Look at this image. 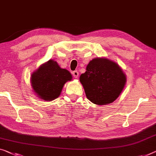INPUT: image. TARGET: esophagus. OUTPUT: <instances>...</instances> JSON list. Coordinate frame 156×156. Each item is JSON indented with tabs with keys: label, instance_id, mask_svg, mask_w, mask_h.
I'll use <instances>...</instances> for the list:
<instances>
[{
	"label": "esophagus",
	"instance_id": "1",
	"mask_svg": "<svg viewBox=\"0 0 156 156\" xmlns=\"http://www.w3.org/2000/svg\"><path fill=\"white\" fill-rule=\"evenodd\" d=\"M72 74H73V77L75 78H78L79 73H78V72L77 71H73V73H72Z\"/></svg>",
	"mask_w": 156,
	"mask_h": 156
}]
</instances>
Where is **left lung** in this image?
<instances>
[{"instance_id": "1", "label": "left lung", "mask_w": 156, "mask_h": 156, "mask_svg": "<svg viewBox=\"0 0 156 156\" xmlns=\"http://www.w3.org/2000/svg\"><path fill=\"white\" fill-rule=\"evenodd\" d=\"M80 81L90 101L97 105H105L119 97L126 83V76L115 62L96 58L87 64Z\"/></svg>"}]
</instances>
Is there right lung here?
<instances>
[{"label":"right lung","instance_id":"obj_1","mask_svg":"<svg viewBox=\"0 0 156 156\" xmlns=\"http://www.w3.org/2000/svg\"><path fill=\"white\" fill-rule=\"evenodd\" d=\"M72 79L66 69H61L54 60L39 67L31 75V85L34 92L45 101H52L60 95L66 82Z\"/></svg>","mask_w":156,"mask_h":156}]
</instances>
